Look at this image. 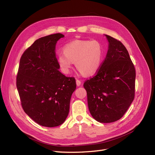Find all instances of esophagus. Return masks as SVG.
Returning <instances> with one entry per match:
<instances>
[{
    "label": "esophagus",
    "instance_id": "esophagus-1",
    "mask_svg": "<svg viewBox=\"0 0 155 155\" xmlns=\"http://www.w3.org/2000/svg\"><path fill=\"white\" fill-rule=\"evenodd\" d=\"M81 81L80 80H79V79H76V85L77 86H79L81 85Z\"/></svg>",
    "mask_w": 155,
    "mask_h": 155
}]
</instances>
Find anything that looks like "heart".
<instances>
[{
  "mask_svg": "<svg viewBox=\"0 0 155 155\" xmlns=\"http://www.w3.org/2000/svg\"><path fill=\"white\" fill-rule=\"evenodd\" d=\"M64 53L58 54V63L63 72H70L75 63L76 68L85 76H92L100 68L104 58L101 45L96 41H74L64 46Z\"/></svg>",
  "mask_w": 155,
  "mask_h": 155,
  "instance_id": "obj_1",
  "label": "heart"
}]
</instances>
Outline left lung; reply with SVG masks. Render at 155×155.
Here are the masks:
<instances>
[{
    "label": "left lung",
    "mask_w": 155,
    "mask_h": 155,
    "mask_svg": "<svg viewBox=\"0 0 155 155\" xmlns=\"http://www.w3.org/2000/svg\"><path fill=\"white\" fill-rule=\"evenodd\" d=\"M105 35L109 43L106 58L83 87L93 118L100 123H111L120 120L134 100L136 70L122 43Z\"/></svg>",
    "instance_id": "left-lung-1"
}]
</instances>
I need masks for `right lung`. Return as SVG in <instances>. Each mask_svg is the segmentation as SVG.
<instances>
[{"mask_svg": "<svg viewBox=\"0 0 155 155\" xmlns=\"http://www.w3.org/2000/svg\"><path fill=\"white\" fill-rule=\"evenodd\" d=\"M64 35L51 34L36 40L22 54L16 85L24 111L37 124L54 127L68 114L76 79L61 73L55 46Z\"/></svg>", "mask_w": 155, "mask_h": 155, "instance_id": "obj_1", "label": "right lung"}]
</instances>
